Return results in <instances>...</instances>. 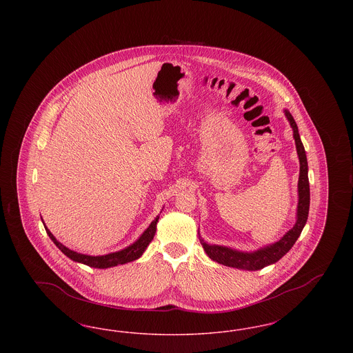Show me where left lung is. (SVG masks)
Returning <instances> with one entry per match:
<instances>
[{
	"instance_id": "8db88e82",
	"label": "left lung",
	"mask_w": 353,
	"mask_h": 353,
	"mask_svg": "<svg viewBox=\"0 0 353 353\" xmlns=\"http://www.w3.org/2000/svg\"><path fill=\"white\" fill-rule=\"evenodd\" d=\"M285 117L288 119L291 128L294 131V139L296 152L299 156V164H301V172H299V181H298V212H296V222L291 230H288L278 242L271 243L269 246H265L256 252H246L233 250L230 248L219 246V245H209L201 241L202 248L205 252L209 255L210 259L219 262L223 266L235 268V269L255 270L263 269L269 265L278 262L285 252L294 246L296 239L302 233L303 228L307 222L308 210H310V183H308V164H307V156L303 147L302 140L298 131V125L292 115L285 110Z\"/></svg>"
}]
</instances>
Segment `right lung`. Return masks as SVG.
I'll list each match as a JSON object with an SVG mask.
<instances>
[{
    "label": "right lung",
    "instance_id": "right-lung-1",
    "mask_svg": "<svg viewBox=\"0 0 353 353\" xmlns=\"http://www.w3.org/2000/svg\"><path fill=\"white\" fill-rule=\"evenodd\" d=\"M157 221H159V216L152 221L151 225L148 226V229L143 234L140 235V238L136 242H134L131 246H128V248H125V249H123L120 252H110V254H105V255H97V256L85 255V254L70 250L65 245H62L61 242H58L55 239V236L51 234L50 230L46 226H45V229H46V233L50 236L51 241L55 243V246L61 252H63L65 255H68L70 259H72V261H75L78 263L87 265L90 268L108 269V268H114V266H118V265H124V263L132 262L134 259L140 258L143 255V252H145L147 246L151 243L153 236H154Z\"/></svg>",
    "mask_w": 353,
    "mask_h": 353
}]
</instances>
